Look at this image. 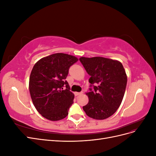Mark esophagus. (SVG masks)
<instances>
[{"label": "esophagus", "mask_w": 156, "mask_h": 156, "mask_svg": "<svg viewBox=\"0 0 156 156\" xmlns=\"http://www.w3.org/2000/svg\"><path fill=\"white\" fill-rule=\"evenodd\" d=\"M83 93V92H75L74 94H75V96H79V95H81V94H82Z\"/></svg>", "instance_id": "34e87169"}]
</instances>
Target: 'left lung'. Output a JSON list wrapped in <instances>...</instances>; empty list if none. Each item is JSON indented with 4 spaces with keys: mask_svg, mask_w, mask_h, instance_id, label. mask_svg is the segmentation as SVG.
Instances as JSON below:
<instances>
[{
    "mask_svg": "<svg viewBox=\"0 0 156 156\" xmlns=\"http://www.w3.org/2000/svg\"><path fill=\"white\" fill-rule=\"evenodd\" d=\"M88 75L93 90L86 93L88 103L83 108L87 116L104 120L112 116L123 100L127 84V75L119 60L101 56L79 58ZM91 85V86H92Z\"/></svg>",
    "mask_w": 156,
    "mask_h": 156,
    "instance_id": "left-lung-1",
    "label": "left lung"
}]
</instances>
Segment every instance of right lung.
Instances as JSON below:
<instances>
[{"instance_id": "right-lung-1", "label": "right lung", "mask_w": 156, "mask_h": 156, "mask_svg": "<svg viewBox=\"0 0 156 156\" xmlns=\"http://www.w3.org/2000/svg\"><path fill=\"white\" fill-rule=\"evenodd\" d=\"M78 60L70 55L55 53L41 58L33 67L29 79L30 97L37 112L46 119L58 121L68 116L74 94L65 79L69 67Z\"/></svg>"}]
</instances>
